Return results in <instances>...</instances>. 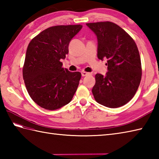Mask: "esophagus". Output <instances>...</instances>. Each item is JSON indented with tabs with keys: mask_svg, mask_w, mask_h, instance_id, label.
Returning <instances> with one entry per match:
<instances>
[{
	"mask_svg": "<svg viewBox=\"0 0 159 159\" xmlns=\"http://www.w3.org/2000/svg\"><path fill=\"white\" fill-rule=\"evenodd\" d=\"M81 74H82L83 76H85L89 75V74H90V73L85 72V71H82V72H81Z\"/></svg>",
	"mask_w": 159,
	"mask_h": 159,
	"instance_id": "1",
	"label": "esophagus"
}]
</instances>
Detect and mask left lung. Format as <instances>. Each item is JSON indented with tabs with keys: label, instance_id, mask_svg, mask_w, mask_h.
<instances>
[{
	"label": "left lung",
	"instance_id": "left-lung-1",
	"mask_svg": "<svg viewBox=\"0 0 159 159\" xmlns=\"http://www.w3.org/2000/svg\"><path fill=\"white\" fill-rule=\"evenodd\" d=\"M98 38V58L108 59L104 76L96 74L92 93L96 101L109 108H117L134 97L142 75L141 58L134 39L113 22L87 23Z\"/></svg>",
	"mask_w": 159,
	"mask_h": 159
}]
</instances>
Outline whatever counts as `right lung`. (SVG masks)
<instances>
[{
  "mask_svg": "<svg viewBox=\"0 0 159 159\" xmlns=\"http://www.w3.org/2000/svg\"><path fill=\"white\" fill-rule=\"evenodd\" d=\"M82 25H58L43 30L29 43L22 68L26 90L43 109L55 110L68 104L79 86L81 74L62 67L69 43Z\"/></svg>",
  "mask_w": 159,
  "mask_h": 159,
  "instance_id": "obj_1",
  "label": "right lung"
}]
</instances>
